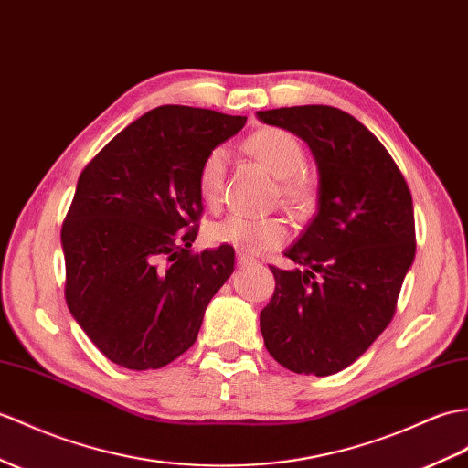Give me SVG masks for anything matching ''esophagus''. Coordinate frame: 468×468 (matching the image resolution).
Wrapping results in <instances>:
<instances>
[{"instance_id":"esophagus-1","label":"esophagus","mask_w":468,"mask_h":468,"mask_svg":"<svg viewBox=\"0 0 468 468\" xmlns=\"http://www.w3.org/2000/svg\"><path fill=\"white\" fill-rule=\"evenodd\" d=\"M253 263H255L253 257H249L247 253H241V251L237 253V265L239 267H247V265H253Z\"/></svg>"}]
</instances>
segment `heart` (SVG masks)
<instances>
[{"mask_svg":"<svg viewBox=\"0 0 468 468\" xmlns=\"http://www.w3.org/2000/svg\"><path fill=\"white\" fill-rule=\"evenodd\" d=\"M245 149L273 173L281 181L279 195L287 207L303 211L313 199L311 181L305 176L307 155L301 141L283 129H261L247 139ZM229 154L225 147H217L205 157L199 169V193L209 207L221 203L225 171ZM207 239L217 245H231L241 253H263L277 249L287 241V225L275 217H245L227 215L221 221L207 225Z\"/></svg>","mask_w":468,"mask_h":468,"instance_id":"heart-1","label":"heart"}]
</instances>
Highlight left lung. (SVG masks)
I'll return each mask as SVG.
<instances>
[{
	"instance_id": "left-lung-1",
	"label": "left lung",
	"mask_w": 468,
	"mask_h": 468,
	"mask_svg": "<svg viewBox=\"0 0 468 468\" xmlns=\"http://www.w3.org/2000/svg\"><path fill=\"white\" fill-rule=\"evenodd\" d=\"M309 145L317 213L287 257L271 267L275 291L261 311L269 355L299 375L327 377L355 363L393 319L415 261L410 191L368 129L329 105L257 112Z\"/></svg>"
}]
</instances>
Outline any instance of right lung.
Wrapping results in <instances>:
<instances>
[{"label": "right lung", "mask_w": 468, "mask_h": 468, "mask_svg": "<svg viewBox=\"0 0 468 468\" xmlns=\"http://www.w3.org/2000/svg\"><path fill=\"white\" fill-rule=\"evenodd\" d=\"M245 123L241 115L161 105L117 133L80 176L61 229L65 301L115 365L147 371L176 361L233 273V247L197 255L189 247L203 211V161Z\"/></svg>", "instance_id": "right-lung-1"}]
</instances>
